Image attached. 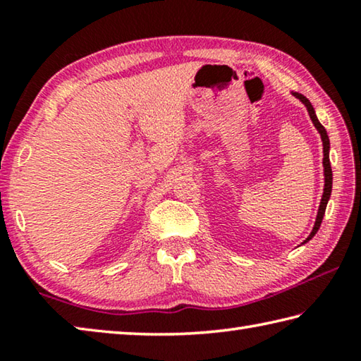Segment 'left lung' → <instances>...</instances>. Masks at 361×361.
<instances>
[{"mask_svg": "<svg viewBox=\"0 0 361 361\" xmlns=\"http://www.w3.org/2000/svg\"><path fill=\"white\" fill-rule=\"evenodd\" d=\"M299 100H301L304 105H305V108H307V111H309V116H310V119H312V122H314V126L317 127V130L320 132V135H322V142H323V166H325V191H323V197H322V202H320V209H319V215H317V221H315V226H314V229H312V232H310V235L307 237V240L305 242H309L310 239H312V237L317 234V231H319V228H320V224H322V219H323V215H325V210H326V204H328V199H329V195H331V186H333V172H331V164H329V138H328V133H326V130H325V127H323L320 122H319V119H317V116H315V111H314V106L310 105V102L305 99L304 95H301V94H295ZM304 242V243H305Z\"/></svg>", "mask_w": 361, "mask_h": 361, "instance_id": "obj_1", "label": "left lung"}]
</instances>
